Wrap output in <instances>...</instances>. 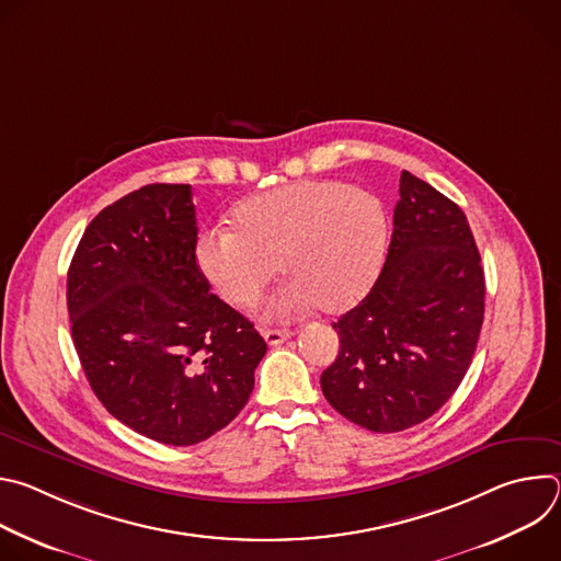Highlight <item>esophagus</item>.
<instances>
[{"mask_svg":"<svg viewBox=\"0 0 561 561\" xmlns=\"http://www.w3.org/2000/svg\"><path fill=\"white\" fill-rule=\"evenodd\" d=\"M262 335H264V340H266L268 346H279V344L286 342L293 333L286 331V329H284V331H282V329H264Z\"/></svg>","mask_w":561,"mask_h":561,"instance_id":"1","label":"esophagus"}]
</instances>
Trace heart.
Segmentation results:
<instances>
[{"label": "heart", "instance_id": "obj_1", "mask_svg": "<svg viewBox=\"0 0 561 561\" xmlns=\"http://www.w3.org/2000/svg\"><path fill=\"white\" fill-rule=\"evenodd\" d=\"M386 242L388 215L377 195L335 180H306L244 199L232 210V230H202L195 260L234 308L262 297L277 264L288 282L264 312L286 319L312 306L353 308L373 286Z\"/></svg>", "mask_w": 561, "mask_h": 561}]
</instances>
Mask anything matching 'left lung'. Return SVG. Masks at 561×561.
Here are the masks:
<instances>
[{
	"label": "left lung",
	"mask_w": 561,
	"mask_h": 561,
	"mask_svg": "<svg viewBox=\"0 0 561 561\" xmlns=\"http://www.w3.org/2000/svg\"><path fill=\"white\" fill-rule=\"evenodd\" d=\"M484 293L463 210L404 171L383 268L333 324L340 355L319 379L329 404L373 433H399L435 415L470 366Z\"/></svg>",
	"instance_id": "obj_1"
}]
</instances>
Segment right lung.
Instances as JSON below:
<instances>
[{
  "label": "right lung",
  "instance_id": "add662e5",
  "mask_svg": "<svg viewBox=\"0 0 561 561\" xmlns=\"http://www.w3.org/2000/svg\"><path fill=\"white\" fill-rule=\"evenodd\" d=\"M191 184H148L84 230L66 282L72 344L104 409L148 439L193 446L249 402L266 342L210 293Z\"/></svg>",
  "mask_w": 561,
  "mask_h": 561
}]
</instances>
